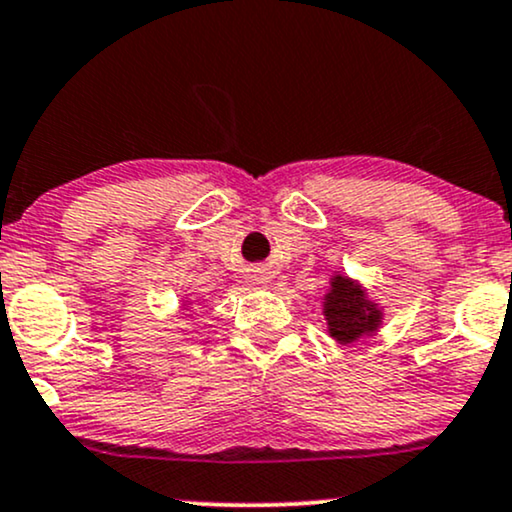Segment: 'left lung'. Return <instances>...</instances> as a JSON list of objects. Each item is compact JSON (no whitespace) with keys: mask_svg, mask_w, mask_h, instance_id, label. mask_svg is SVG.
<instances>
[{"mask_svg":"<svg viewBox=\"0 0 512 512\" xmlns=\"http://www.w3.org/2000/svg\"><path fill=\"white\" fill-rule=\"evenodd\" d=\"M324 319L329 336L341 346L360 341L362 336L377 334L384 312L367 298L365 288L348 276L336 274L329 293L324 295Z\"/></svg>","mask_w":512,"mask_h":512,"instance_id":"8db88e82","label":"left lung"}]
</instances>
